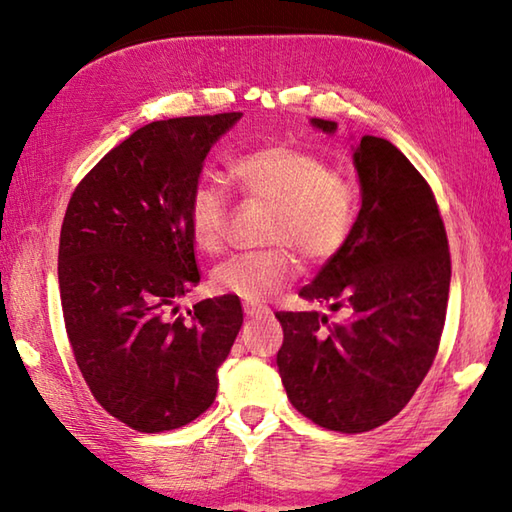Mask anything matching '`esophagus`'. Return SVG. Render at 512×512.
I'll list each match as a JSON object with an SVG mask.
<instances>
[{"label":"esophagus","instance_id":"1","mask_svg":"<svg viewBox=\"0 0 512 512\" xmlns=\"http://www.w3.org/2000/svg\"><path fill=\"white\" fill-rule=\"evenodd\" d=\"M244 314H246L248 318H266L268 314H271V309L262 307V305H253V302H246V305H244Z\"/></svg>","mask_w":512,"mask_h":512}]
</instances>
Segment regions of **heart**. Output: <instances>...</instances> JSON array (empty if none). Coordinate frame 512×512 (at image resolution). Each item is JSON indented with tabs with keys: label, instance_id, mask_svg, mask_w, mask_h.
Masks as SVG:
<instances>
[{
	"label": "heart",
	"instance_id": "1",
	"mask_svg": "<svg viewBox=\"0 0 512 512\" xmlns=\"http://www.w3.org/2000/svg\"><path fill=\"white\" fill-rule=\"evenodd\" d=\"M230 176L250 198L271 203L262 250L237 253L212 271V287L250 302L277 296L309 264L341 253L357 223L361 192L329 167L323 155L296 142L257 146L230 162ZM230 205L221 187L198 183L187 201L189 232L198 250L221 253L228 239Z\"/></svg>",
	"mask_w": 512,
	"mask_h": 512
}]
</instances>
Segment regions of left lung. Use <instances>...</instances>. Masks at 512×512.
Here are the masks:
<instances>
[{
  "mask_svg": "<svg viewBox=\"0 0 512 512\" xmlns=\"http://www.w3.org/2000/svg\"><path fill=\"white\" fill-rule=\"evenodd\" d=\"M334 133L336 124L314 119ZM361 210L348 244L300 289L345 314L277 311L287 397L318 427L363 433L395 418L427 377L443 336L452 257L427 180L381 137L354 151Z\"/></svg>",
  "mask_w": 512,
  "mask_h": 512,
  "instance_id": "obj_1",
  "label": "left lung"
}]
</instances>
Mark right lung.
Instances as JSON below:
<instances>
[{"label":"right lung","instance_id":"obj_1","mask_svg":"<svg viewBox=\"0 0 512 512\" xmlns=\"http://www.w3.org/2000/svg\"><path fill=\"white\" fill-rule=\"evenodd\" d=\"M241 112L151 121L69 198L58 287L76 366L103 409L142 433L210 409L244 311L237 296L176 302L201 282L187 201L210 146Z\"/></svg>","mask_w":512,"mask_h":512}]
</instances>
